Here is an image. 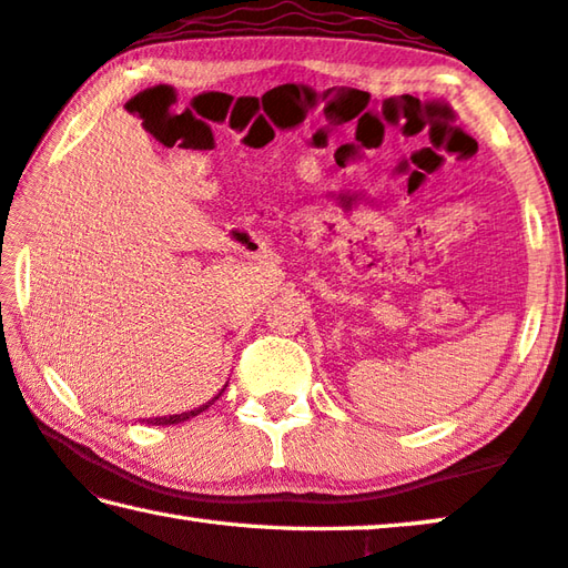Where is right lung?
I'll use <instances>...</instances> for the list:
<instances>
[{
	"mask_svg": "<svg viewBox=\"0 0 568 568\" xmlns=\"http://www.w3.org/2000/svg\"><path fill=\"white\" fill-rule=\"evenodd\" d=\"M224 392V389H222ZM220 392V394H222ZM220 394L214 399H220ZM212 399V402H214ZM212 402H206V404H202V407H196V409H192V412H182V414H169V417H156V419H146L149 425H179V422H186V419H192V417H196V414L200 412H204L206 407H210Z\"/></svg>",
	"mask_w": 568,
	"mask_h": 568,
	"instance_id": "add662e5",
	"label": "right lung"
}]
</instances>
